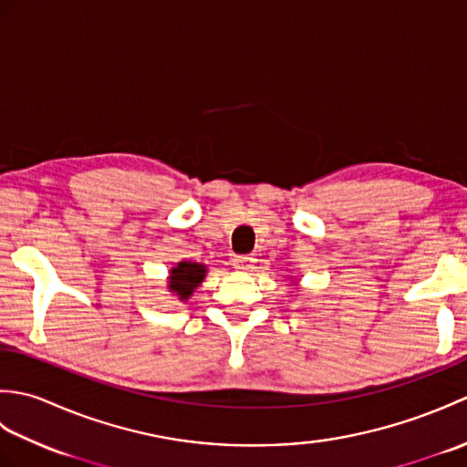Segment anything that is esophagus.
Wrapping results in <instances>:
<instances>
[{
	"label": "esophagus",
	"mask_w": 467,
	"mask_h": 467,
	"mask_svg": "<svg viewBox=\"0 0 467 467\" xmlns=\"http://www.w3.org/2000/svg\"><path fill=\"white\" fill-rule=\"evenodd\" d=\"M254 263H256V259L253 254H239V256H234V259H233L234 269H239V271L254 269Z\"/></svg>",
	"instance_id": "esophagus-1"
}]
</instances>
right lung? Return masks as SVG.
<instances>
[{"label": "right lung", "mask_w": 467, "mask_h": 467, "mask_svg": "<svg viewBox=\"0 0 467 467\" xmlns=\"http://www.w3.org/2000/svg\"><path fill=\"white\" fill-rule=\"evenodd\" d=\"M206 276V265L192 263V261H181L168 276V289L174 293L178 299L186 301L188 296L194 293L198 285L202 283Z\"/></svg>", "instance_id": "right-lung-1"}]
</instances>
